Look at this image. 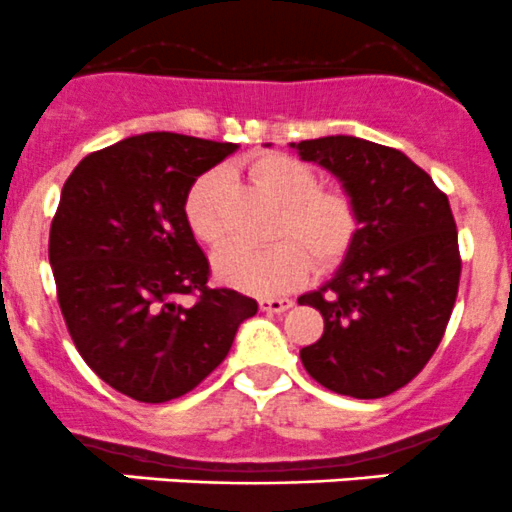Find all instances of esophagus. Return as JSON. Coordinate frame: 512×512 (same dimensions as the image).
Instances as JSON below:
<instances>
[{
  "label": "esophagus",
  "instance_id": "obj_1",
  "mask_svg": "<svg viewBox=\"0 0 512 512\" xmlns=\"http://www.w3.org/2000/svg\"><path fill=\"white\" fill-rule=\"evenodd\" d=\"M258 306H261V311L266 313H283L293 306V301L291 298H261Z\"/></svg>",
  "mask_w": 512,
  "mask_h": 512
}]
</instances>
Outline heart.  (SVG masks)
Returning a JSON list of instances; mask_svg holds the SVG:
<instances>
[{
	"label": "heart",
	"instance_id": "heart-1",
	"mask_svg": "<svg viewBox=\"0 0 512 512\" xmlns=\"http://www.w3.org/2000/svg\"><path fill=\"white\" fill-rule=\"evenodd\" d=\"M261 191L281 204L266 249L226 246L214 258V271L229 286L256 296H278L301 286L311 273L331 271L346 261L361 231L358 204L348 191L323 189L313 166L288 154H261L249 164ZM226 171L209 169L184 196V221L196 241L219 246L224 241Z\"/></svg>",
	"mask_w": 512,
	"mask_h": 512
}]
</instances>
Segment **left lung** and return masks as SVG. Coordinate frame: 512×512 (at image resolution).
<instances>
[{"label":"left lung","instance_id":"obj_1","mask_svg":"<svg viewBox=\"0 0 512 512\" xmlns=\"http://www.w3.org/2000/svg\"><path fill=\"white\" fill-rule=\"evenodd\" d=\"M291 146L333 171L361 214L356 246L336 276L298 298L323 316V336L301 348L303 368L341 396H391L426 368L458 296V231L448 196L391 146L356 136Z\"/></svg>","mask_w":512,"mask_h":512}]
</instances>
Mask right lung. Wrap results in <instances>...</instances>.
I'll return each mask as SVG.
<instances>
[{"mask_svg": "<svg viewBox=\"0 0 512 512\" xmlns=\"http://www.w3.org/2000/svg\"><path fill=\"white\" fill-rule=\"evenodd\" d=\"M234 151L171 131L131 136L84 156L62 189L49 263L64 323L86 366L139 403L194 391L258 311L254 298L209 286L184 221L189 186Z\"/></svg>", "mask_w": 512, "mask_h": 512, "instance_id": "1", "label": "right lung"}]
</instances>
